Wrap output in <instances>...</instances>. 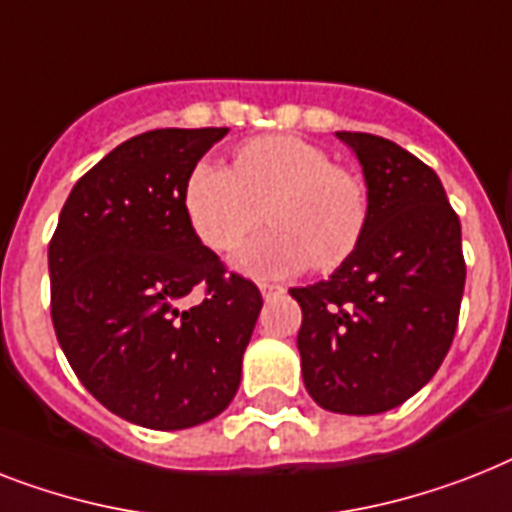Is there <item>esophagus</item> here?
I'll return each instance as SVG.
<instances>
[{
  "instance_id": "1",
  "label": "esophagus",
  "mask_w": 512,
  "mask_h": 512,
  "mask_svg": "<svg viewBox=\"0 0 512 512\" xmlns=\"http://www.w3.org/2000/svg\"><path fill=\"white\" fill-rule=\"evenodd\" d=\"M278 292H284V286H278V284H260V294L263 297H270V294H278Z\"/></svg>"
}]
</instances>
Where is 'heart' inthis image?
<instances>
[{"label":"heart","instance_id":"b5f03b06","mask_svg":"<svg viewBox=\"0 0 512 512\" xmlns=\"http://www.w3.org/2000/svg\"><path fill=\"white\" fill-rule=\"evenodd\" d=\"M194 234L228 252L265 218L273 228L244 244L236 270L249 276H294L307 265L331 270L363 242L371 197L363 176L334 165L326 149L299 136H260L236 149L234 170L194 165L184 186Z\"/></svg>","mask_w":512,"mask_h":512}]
</instances>
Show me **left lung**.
<instances>
[{"label": "left lung", "instance_id": "8db88e82", "mask_svg": "<svg viewBox=\"0 0 512 512\" xmlns=\"http://www.w3.org/2000/svg\"><path fill=\"white\" fill-rule=\"evenodd\" d=\"M363 168L371 218L363 242L302 307L297 350L323 410L376 415L429 384L450 350L465 286L460 220L444 186L400 144L336 131Z\"/></svg>", "mask_w": 512, "mask_h": 512}]
</instances>
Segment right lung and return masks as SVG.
I'll use <instances>...</instances> for the list:
<instances>
[{
  "mask_svg": "<svg viewBox=\"0 0 512 512\" xmlns=\"http://www.w3.org/2000/svg\"><path fill=\"white\" fill-rule=\"evenodd\" d=\"M226 134L157 128L123 141L73 186L49 242L52 323L70 368L144 429H191L231 405L263 307L184 210L191 168ZM197 285L206 299L184 306Z\"/></svg>",
  "mask_w": 512,
  "mask_h": 512,
  "instance_id": "1",
  "label": "right lung"
}]
</instances>
